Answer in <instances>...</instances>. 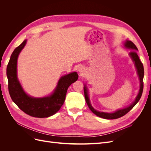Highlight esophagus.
<instances>
[{
    "label": "esophagus",
    "mask_w": 151,
    "mask_h": 151,
    "mask_svg": "<svg viewBox=\"0 0 151 151\" xmlns=\"http://www.w3.org/2000/svg\"><path fill=\"white\" fill-rule=\"evenodd\" d=\"M79 71L81 72V73H83L84 72V69L83 68V67H79Z\"/></svg>",
    "instance_id": "esophagus-1"
}]
</instances>
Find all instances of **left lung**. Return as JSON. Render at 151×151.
Instances as JSON below:
<instances>
[{
  "instance_id": "left-lung-1",
  "label": "left lung",
  "mask_w": 151,
  "mask_h": 151,
  "mask_svg": "<svg viewBox=\"0 0 151 151\" xmlns=\"http://www.w3.org/2000/svg\"><path fill=\"white\" fill-rule=\"evenodd\" d=\"M124 47L126 48L131 50V51L129 53V55L131 57L132 60H133V62L135 63V66L136 67L137 71V74L139 76V78L140 80V84L139 94L137 96L135 101L132 103L129 106L126 107L125 108L118 109V110L115 111L114 113H111L101 112V111H99L96 110L95 109L93 108L92 105H91V104L90 103V100H89V98L88 96V88H87L86 85H84V87L85 99H86V103H87V104H88L89 108L91 109V111L95 114L96 115H97L101 118H104V119H108V120L116 119V118H120L123 116H124L125 115H126V114L129 111H130L131 109L135 106V105L139 102V101L142 96V92H143V88H144L143 79H144V66H143L142 63L141 61L140 60V59H139V56L137 55V52L138 49L135 45V44L129 40H126V42L124 43Z\"/></svg>"
}]
</instances>
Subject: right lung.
Masks as SVG:
<instances>
[{
  "mask_svg": "<svg viewBox=\"0 0 151 151\" xmlns=\"http://www.w3.org/2000/svg\"><path fill=\"white\" fill-rule=\"evenodd\" d=\"M27 40H24L12 52L7 67L8 89L13 102L22 111L36 118H47L55 114L65 99L68 88L78 79V74L74 72L59 79L53 93L44 98H33L27 94L22 89L17 76V61Z\"/></svg>",
  "mask_w": 151,
  "mask_h": 151,
  "instance_id": "1",
  "label": "right lung"
}]
</instances>
